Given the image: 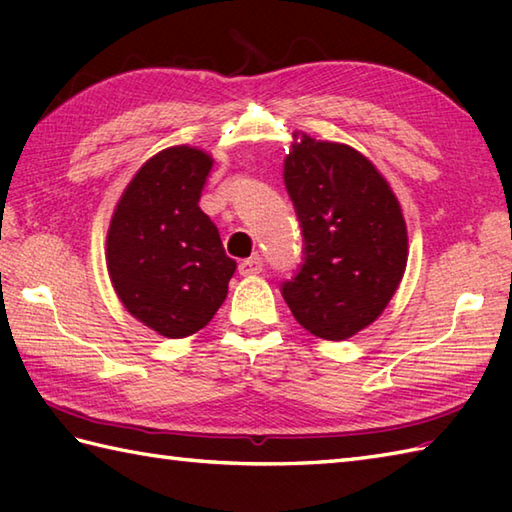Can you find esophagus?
<instances>
[{"label": "esophagus", "mask_w": 512, "mask_h": 512, "mask_svg": "<svg viewBox=\"0 0 512 512\" xmlns=\"http://www.w3.org/2000/svg\"><path fill=\"white\" fill-rule=\"evenodd\" d=\"M264 270V259L259 255H253L244 259V262H239V275H257Z\"/></svg>", "instance_id": "34e87169"}]
</instances>
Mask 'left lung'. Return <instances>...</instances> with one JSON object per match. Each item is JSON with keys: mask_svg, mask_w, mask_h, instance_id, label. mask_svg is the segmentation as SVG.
Segmentation results:
<instances>
[{"mask_svg": "<svg viewBox=\"0 0 512 512\" xmlns=\"http://www.w3.org/2000/svg\"><path fill=\"white\" fill-rule=\"evenodd\" d=\"M301 226L297 273L281 295L303 328L350 339L385 310L407 266V226L396 195L356 149L301 136L284 162Z\"/></svg>", "mask_w": 512, "mask_h": 512, "instance_id": "left-lung-1", "label": "left lung"}]
</instances>
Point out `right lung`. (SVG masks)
Listing matches in <instances>:
<instances>
[{"instance_id":"1","label":"right lung","mask_w":512,"mask_h":512,"mask_svg":"<svg viewBox=\"0 0 512 512\" xmlns=\"http://www.w3.org/2000/svg\"><path fill=\"white\" fill-rule=\"evenodd\" d=\"M213 160L171 147L129 182L107 233V270L123 306L169 339L204 328L222 306L237 264L200 209Z\"/></svg>"}]
</instances>
